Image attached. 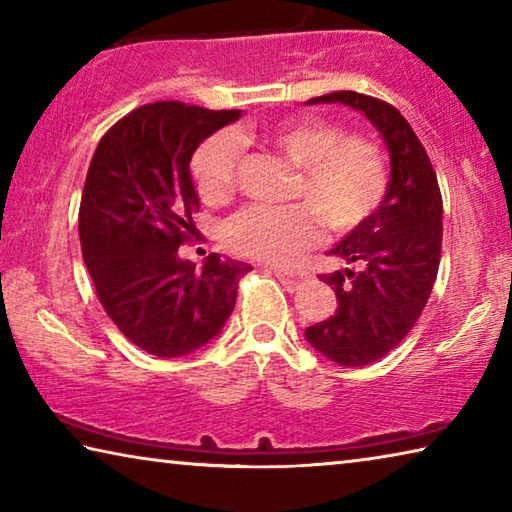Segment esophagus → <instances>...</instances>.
I'll list each match as a JSON object with an SVG mask.
<instances>
[{
    "label": "esophagus",
    "instance_id": "34e87169",
    "mask_svg": "<svg viewBox=\"0 0 512 512\" xmlns=\"http://www.w3.org/2000/svg\"><path fill=\"white\" fill-rule=\"evenodd\" d=\"M273 273H275V277L282 282V287L287 289V291H298V287L302 284V277L291 275V273H284V271H280V268H273Z\"/></svg>",
    "mask_w": 512,
    "mask_h": 512
}]
</instances>
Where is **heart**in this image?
Returning a JSON list of instances; mask_svg holds the SVG:
<instances>
[{
  "instance_id": "obj_1",
  "label": "heart",
  "mask_w": 512,
  "mask_h": 512,
  "mask_svg": "<svg viewBox=\"0 0 512 512\" xmlns=\"http://www.w3.org/2000/svg\"><path fill=\"white\" fill-rule=\"evenodd\" d=\"M259 140L300 169L293 196L305 203L250 205L232 216L225 239L235 253L287 264L318 239L320 219L332 230H352L384 203L391 171L384 151L368 137L348 135L327 119L296 117L266 128ZM239 158L241 144L230 133L198 146L192 178L207 205H221L235 192Z\"/></svg>"
}]
</instances>
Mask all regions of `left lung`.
<instances>
[{"label": "left lung", "instance_id": "8db88e82", "mask_svg": "<svg viewBox=\"0 0 512 512\" xmlns=\"http://www.w3.org/2000/svg\"><path fill=\"white\" fill-rule=\"evenodd\" d=\"M307 103H343L363 112L391 153L384 203L329 250L348 266L320 275L339 307L305 329L311 348L329 361L368 366L400 345L431 296L443 248V196L422 142L391 103L352 90Z\"/></svg>", "mask_w": 512, "mask_h": 512}]
</instances>
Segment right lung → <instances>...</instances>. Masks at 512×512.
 Returning a JSON list of instances; mask_svg holds the SVG:
<instances>
[{
    "label": "right lung",
    "mask_w": 512,
    "mask_h": 512,
    "mask_svg": "<svg viewBox=\"0 0 512 512\" xmlns=\"http://www.w3.org/2000/svg\"><path fill=\"white\" fill-rule=\"evenodd\" d=\"M239 117L183 101L146 103L92 155L79 210L83 262L112 323L155 357H185L210 343L235 309L239 280L253 271L216 253L203 268L178 257L196 230L192 155Z\"/></svg>",
    "instance_id": "1"
}]
</instances>
